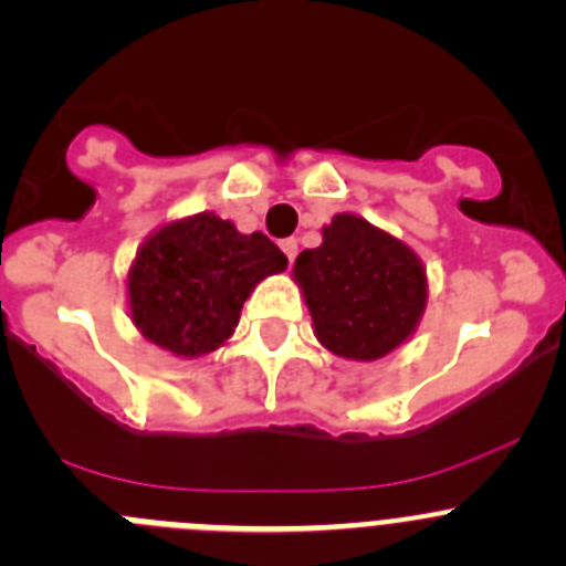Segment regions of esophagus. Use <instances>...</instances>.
I'll return each mask as SVG.
<instances>
[{
  "label": "esophagus",
  "instance_id": "1",
  "mask_svg": "<svg viewBox=\"0 0 566 566\" xmlns=\"http://www.w3.org/2000/svg\"><path fill=\"white\" fill-rule=\"evenodd\" d=\"M282 251H284V256L293 262V259L298 256V240H293V237H290V240H282Z\"/></svg>",
  "mask_w": 566,
  "mask_h": 566
}]
</instances>
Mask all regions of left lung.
Segmentation results:
<instances>
[{
  "mask_svg": "<svg viewBox=\"0 0 566 566\" xmlns=\"http://www.w3.org/2000/svg\"><path fill=\"white\" fill-rule=\"evenodd\" d=\"M324 242L301 251L295 284L313 315L315 337L332 355L371 363L402 346L427 307V271L399 237L340 211Z\"/></svg>",
  "mask_w": 566,
  "mask_h": 566,
  "instance_id": "8db88e82",
  "label": "left lung"
}]
</instances>
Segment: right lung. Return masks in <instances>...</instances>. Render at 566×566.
<instances>
[{
  "label": "right lung",
  "instance_id": "add662e5",
  "mask_svg": "<svg viewBox=\"0 0 566 566\" xmlns=\"http://www.w3.org/2000/svg\"><path fill=\"white\" fill-rule=\"evenodd\" d=\"M287 256L262 231L242 234L214 211L158 226L128 271L130 321L176 357H203L240 324L242 304Z\"/></svg>",
  "mask_w": 566,
  "mask_h": 566
}]
</instances>
